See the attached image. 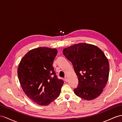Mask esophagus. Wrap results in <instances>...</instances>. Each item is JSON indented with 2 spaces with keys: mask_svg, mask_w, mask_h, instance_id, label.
<instances>
[{
  "mask_svg": "<svg viewBox=\"0 0 122 122\" xmlns=\"http://www.w3.org/2000/svg\"><path fill=\"white\" fill-rule=\"evenodd\" d=\"M64 79H65V81H67L68 79H67V77L65 76V77L64 78Z\"/></svg>",
  "mask_w": 122,
  "mask_h": 122,
  "instance_id": "esophagus-1",
  "label": "esophagus"
}]
</instances>
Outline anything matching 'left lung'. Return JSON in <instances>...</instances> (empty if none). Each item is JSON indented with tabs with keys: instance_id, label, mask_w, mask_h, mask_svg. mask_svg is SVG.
Segmentation results:
<instances>
[{
	"instance_id": "obj_1",
	"label": "left lung",
	"mask_w": 122,
	"mask_h": 122,
	"mask_svg": "<svg viewBox=\"0 0 122 122\" xmlns=\"http://www.w3.org/2000/svg\"><path fill=\"white\" fill-rule=\"evenodd\" d=\"M63 53L72 63L78 79L75 94L87 101L97 97L109 77V64L104 52L95 45L80 43L64 48Z\"/></svg>"
}]
</instances>
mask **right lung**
Listing matches in <instances>:
<instances>
[{"label": "right lung", "instance_id": "1", "mask_svg": "<svg viewBox=\"0 0 122 122\" xmlns=\"http://www.w3.org/2000/svg\"><path fill=\"white\" fill-rule=\"evenodd\" d=\"M57 49L41 47L31 49L20 60L17 75L25 94L34 102L47 106L58 97L63 85L52 64Z\"/></svg>", "mask_w": 122, "mask_h": 122}]
</instances>
